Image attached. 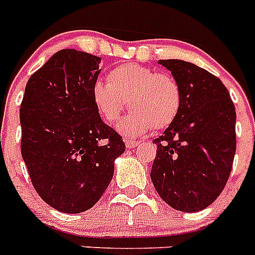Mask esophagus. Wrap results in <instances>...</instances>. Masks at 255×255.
<instances>
[{"label":"esophagus","mask_w":255,"mask_h":255,"mask_svg":"<svg viewBox=\"0 0 255 255\" xmlns=\"http://www.w3.org/2000/svg\"><path fill=\"white\" fill-rule=\"evenodd\" d=\"M125 144H126V148H128V149H132V148L138 147L139 141H136V140H126Z\"/></svg>","instance_id":"1"}]
</instances>
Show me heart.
I'll use <instances>...</instances> for the list:
<instances>
[{
  "label": "heart",
  "mask_w": 255,
  "mask_h": 255,
  "mask_svg": "<svg viewBox=\"0 0 255 255\" xmlns=\"http://www.w3.org/2000/svg\"><path fill=\"white\" fill-rule=\"evenodd\" d=\"M92 87V101L106 124L116 123L126 105L132 111L117 124V131L126 139L140 138L154 128L166 129L181 110L180 85L172 76L138 64H128L108 74Z\"/></svg>",
  "instance_id": "b5f03b06"
}]
</instances>
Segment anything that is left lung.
I'll return each instance as SVG.
<instances>
[{
  "instance_id": "obj_1",
  "label": "left lung",
  "mask_w": 255,
  "mask_h": 255,
  "mask_svg": "<svg viewBox=\"0 0 255 255\" xmlns=\"http://www.w3.org/2000/svg\"><path fill=\"white\" fill-rule=\"evenodd\" d=\"M180 85L176 120L154 139L150 179L159 197L182 212L207 208L222 193L236 150V112L217 76L182 60H159Z\"/></svg>"
}]
</instances>
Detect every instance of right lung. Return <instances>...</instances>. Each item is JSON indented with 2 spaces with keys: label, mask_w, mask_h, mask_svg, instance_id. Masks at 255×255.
I'll return each mask as SVG.
<instances>
[{
  "label": "right lung",
  "mask_w": 255,
  "mask_h": 255,
  "mask_svg": "<svg viewBox=\"0 0 255 255\" xmlns=\"http://www.w3.org/2000/svg\"><path fill=\"white\" fill-rule=\"evenodd\" d=\"M101 57L61 49L29 78L20 106L21 155L52 208L80 213L101 199L125 152L92 101Z\"/></svg>",
  "instance_id": "obj_1"
}]
</instances>
